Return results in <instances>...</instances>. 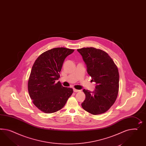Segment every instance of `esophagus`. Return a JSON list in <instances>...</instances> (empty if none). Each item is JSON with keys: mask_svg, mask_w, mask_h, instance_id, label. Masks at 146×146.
<instances>
[{"mask_svg": "<svg viewBox=\"0 0 146 146\" xmlns=\"http://www.w3.org/2000/svg\"><path fill=\"white\" fill-rule=\"evenodd\" d=\"M73 91H74V92H77L80 91V90H77V89H73Z\"/></svg>", "mask_w": 146, "mask_h": 146, "instance_id": "34e87169", "label": "esophagus"}]
</instances>
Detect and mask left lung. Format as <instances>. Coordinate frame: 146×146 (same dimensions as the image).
Segmentation results:
<instances>
[{
  "mask_svg": "<svg viewBox=\"0 0 146 146\" xmlns=\"http://www.w3.org/2000/svg\"><path fill=\"white\" fill-rule=\"evenodd\" d=\"M87 65V72L96 83L95 90L83 89L86 99L81 106L91 114L106 112L114 104L118 95L119 73L108 54L94 47L77 49Z\"/></svg>",
  "mask_w": 146,
  "mask_h": 146,
  "instance_id": "left-lung-1",
  "label": "left lung"
}]
</instances>
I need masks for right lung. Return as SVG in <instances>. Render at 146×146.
<instances>
[{
    "instance_id": "right-lung-1",
    "label": "right lung",
    "mask_w": 146,
    "mask_h": 146,
    "mask_svg": "<svg viewBox=\"0 0 146 146\" xmlns=\"http://www.w3.org/2000/svg\"><path fill=\"white\" fill-rule=\"evenodd\" d=\"M74 50L55 48L41 54L32 67L28 81L29 94L33 104L45 113L61 110L73 92L72 88L56 82L64 61Z\"/></svg>"
}]
</instances>
